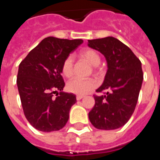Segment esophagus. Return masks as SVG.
Instances as JSON below:
<instances>
[{
	"label": "esophagus",
	"instance_id": "esophagus-1",
	"mask_svg": "<svg viewBox=\"0 0 160 160\" xmlns=\"http://www.w3.org/2000/svg\"><path fill=\"white\" fill-rule=\"evenodd\" d=\"M84 97H85V96H83V95H77L76 99L77 100H80V99H82Z\"/></svg>",
	"mask_w": 160,
	"mask_h": 160
}]
</instances>
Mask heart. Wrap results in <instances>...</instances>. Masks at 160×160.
Returning <instances> with one entry per match:
<instances>
[{
    "label": "heart",
    "mask_w": 160,
    "mask_h": 160,
    "mask_svg": "<svg viewBox=\"0 0 160 160\" xmlns=\"http://www.w3.org/2000/svg\"><path fill=\"white\" fill-rule=\"evenodd\" d=\"M80 56L90 63L92 67H97L100 63V56L93 49H85L80 53ZM62 72L66 77L72 76L73 73V58L72 56H67L62 65ZM96 87V82L91 79L73 78L67 84V89L70 92L83 95L90 92Z\"/></svg>",
    "instance_id": "b5f03b06"
}]
</instances>
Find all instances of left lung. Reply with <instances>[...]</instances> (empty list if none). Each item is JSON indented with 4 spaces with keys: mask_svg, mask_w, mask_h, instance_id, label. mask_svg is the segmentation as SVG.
<instances>
[{
    "mask_svg": "<svg viewBox=\"0 0 160 160\" xmlns=\"http://www.w3.org/2000/svg\"><path fill=\"white\" fill-rule=\"evenodd\" d=\"M88 46L104 55L108 68L104 82L96 90L105 92L94 95L89 120L98 129H117L129 120L137 104L143 81L141 61L113 37L88 40Z\"/></svg>",
    "mask_w": 160,
    "mask_h": 160,
    "instance_id": "left-lung-1",
    "label": "left lung"
}]
</instances>
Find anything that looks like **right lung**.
Masks as SVG:
<instances>
[{"label": "right lung", "mask_w": 160, "mask_h": 160, "mask_svg": "<svg viewBox=\"0 0 160 160\" xmlns=\"http://www.w3.org/2000/svg\"><path fill=\"white\" fill-rule=\"evenodd\" d=\"M82 42V39L48 37L19 64L17 86L24 114L38 130H60L68 121L76 96L62 92L65 87L62 65L67 56ZM58 90L59 95L54 97L52 94Z\"/></svg>", "instance_id": "right-lung-1"}]
</instances>
